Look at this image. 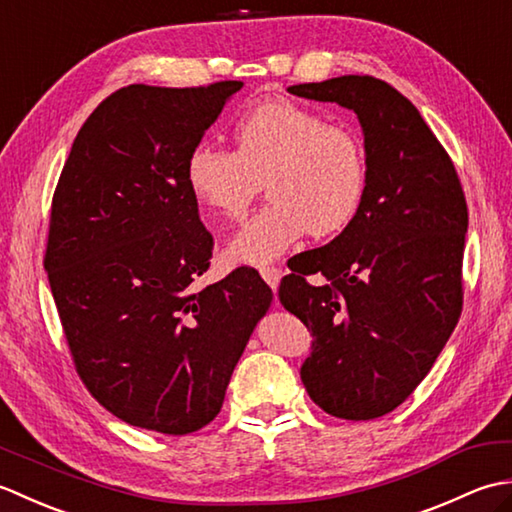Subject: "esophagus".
<instances>
[{
	"label": "esophagus",
	"mask_w": 512,
	"mask_h": 512,
	"mask_svg": "<svg viewBox=\"0 0 512 512\" xmlns=\"http://www.w3.org/2000/svg\"><path fill=\"white\" fill-rule=\"evenodd\" d=\"M259 275H262V279L266 281V284L273 288V292H277L279 288V279H281V270L275 268V266H264L259 268Z\"/></svg>",
	"instance_id": "34e87169"
}]
</instances>
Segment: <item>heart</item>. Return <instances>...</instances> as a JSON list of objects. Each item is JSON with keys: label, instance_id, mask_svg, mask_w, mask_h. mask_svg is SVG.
Wrapping results in <instances>:
<instances>
[{"label": "heart", "instance_id": "1", "mask_svg": "<svg viewBox=\"0 0 512 512\" xmlns=\"http://www.w3.org/2000/svg\"><path fill=\"white\" fill-rule=\"evenodd\" d=\"M235 151L193 145L184 160L191 198L217 220H239L262 191L270 204L239 228L228 262L268 264L310 233H341L361 209L367 162L361 140L325 123L308 105L270 99L250 105L233 125Z\"/></svg>", "mask_w": 512, "mask_h": 512}]
</instances>
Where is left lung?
<instances>
[{
  "mask_svg": "<svg viewBox=\"0 0 512 512\" xmlns=\"http://www.w3.org/2000/svg\"><path fill=\"white\" fill-rule=\"evenodd\" d=\"M288 92L352 110L367 162L354 220L281 279V306L312 334L301 383L330 416L380 418L422 383L460 319L466 200L447 151L389 83L345 74ZM308 274L329 284L310 287Z\"/></svg>",
  "mask_w": 512,
  "mask_h": 512,
  "instance_id": "1",
  "label": "left lung"
}]
</instances>
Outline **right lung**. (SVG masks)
I'll return each instance as SVG.
<instances>
[{
  "instance_id": "right-lung-1",
  "label": "right lung",
  "mask_w": 512,
  "mask_h": 512,
  "mask_svg": "<svg viewBox=\"0 0 512 512\" xmlns=\"http://www.w3.org/2000/svg\"><path fill=\"white\" fill-rule=\"evenodd\" d=\"M242 81L127 85L76 134L52 198L46 273L76 372L134 427L184 436L222 409L273 301L253 268L206 288L213 237L184 160Z\"/></svg>"
}]
</instances>
